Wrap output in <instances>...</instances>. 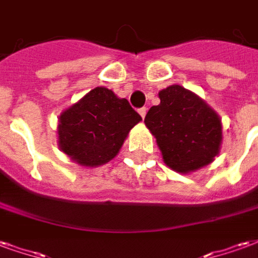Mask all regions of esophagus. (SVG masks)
Segmentation results:
<instances>
[{"label": "esophagus", "instance_id": "34e87169", "mask_svg": "<svg viewBox=\"0 0 258 258\" xmlns=\"http://www.w3.org/2000/svg\"><path fill=\"white\" fill-rule=\"evenodd\" d=\"M138 112H139V114L142 116V119H145V116H146V108H141Z\"/></svg>", "mask_w": 258, "mask_h": 258}]
</instances>
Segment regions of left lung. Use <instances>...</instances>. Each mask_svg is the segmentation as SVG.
Masks as SVG:
<instances>
[{
	"instance_id": "obj_1",
	"label": "left lung",
	"mask_w": 258,
	"mask_h": 258,
	"mask_svg": "<svg viewBox=\"0 0 258 258\" xmlns=\"http://www.w3.org/2000/svg\"><path fill=\"white\" fill-rule=\"evenodd\" d=\"M145 124L154 135L164 163L179 173L211 164L221 145V120L197 94L179 85L158 93Z\"/></svg>"
}]
</instances>
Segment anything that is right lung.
Instances as JSON below:
<instances>
[{"label": "right lung", "instance_id": "1", "mask_svg": "<svg viewBox=\"0 0 258 258\" xmlns=\"http://www.w3.org/2000/svg\"><path fill=\"white\" fill-rule=\"evenodd\" d=\"M141 120L125 98L95 87L60 114L58 148L83 167H98L116 157Z\"/></svg>", "mask_w": 258, "mask_h": 258}]
</instances>
